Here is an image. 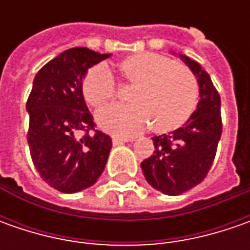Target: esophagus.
<instances>
[{"label":"esophagus","instance_id":"34e87169","mask_svg":"<svg viewBox=\"0 0 250 250\" xmlns=\"http://www.w3.org/2000/svg\"><path fill=\"white\" fill-rule=\"evenodd\" d=\"M132 139L129 138H121V136H114L112 138V143L114 145H122V143H126V142H130Z\"/></svg>","mask_w":250,"mask_h":250}]
</instances>
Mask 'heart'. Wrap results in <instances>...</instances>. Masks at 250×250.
Returning <instances> with one entry per match:
<instances>
[{
    "mask_svg": "<svg viewBox=\"0 0 250 250\" xmlns=\"http://www.w3.org/2000/svg\"><path fill=\"white\" fill-rule=\"evenodd\" d=\"M122 84L132 86L129 105L110 107L99 112L104 129L120 135L139 133L147 125L156 133H168L185 125L199 101L195 73L182 63L156 53H136L114 65ZM81 91L93 108H103L117 99V86L103 65L83 75Z\"/></svg>",
    "mask_w": 250,
    "mask_h": 250,
    "instance_id": "obj_1",
    "label": "heart"
}]
</instances>
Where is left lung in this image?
I'll return each mask as SVG.
<instances>
[{
    "label": "left lung",
    "mask_w": 250,
    "mask_h": 250,
    "mask_svg": "<svg viewBox=\"0 0 250 250\" xmlns=\"http://www.w3.org/2000/svg\"><path fill=\"white\" fill-rule=\"evenodd\" d=\"M197 76L200 101L192 117L169 135L153 138L154 151L140 167L146 181L166 195H181L207 177L223 133L221 99L208 73L182 55Z\"/></svg>",
    "instance_id": "1"
}]
</instances>
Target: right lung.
Returning <instances> with one entry per match:
<instances>
[{
    "mask_svg": "<svg viewBox=\"0 0 250 250\" xmlns=\"http://www.w3.org/2000/svg\"><path fill=\"white\" fill-rule=\"evenodd\" d=\"M108 57L84 47L63 51L37 72L26 103L34 167L44 182L63 193L96 184L107 164L112 140L96 128L81 82L90 66Z\"/></svg>",
    "mask_w": 250,
    "mask_h": 250,
    "instance_id": "obj_1",
    "label": "right lung"
}]
</instances>
